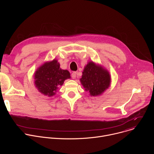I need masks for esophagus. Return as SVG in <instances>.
Returning a JSON list of instances; mask_svg holds the SVG:
<instances>
[{
	"instance_id": "34e87169",
	"label": "esophagus",
	"mask_w": 154,
	"mask_h": 154,
	"mask_svg": "<svg viewBox=\"0 0 154 154\" xmlns=\"http://www.w3.org/2000/svg\"><path fill=\"white\" fill-rule=\"evenodd\" d=\"M76 74H77V73H76L75 72H74L72 73L71 77H72V78L73 79H75L76 78Z\"/></svg>"
}]
</instances>
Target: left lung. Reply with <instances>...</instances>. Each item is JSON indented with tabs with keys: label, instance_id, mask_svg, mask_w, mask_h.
<instances>
[{
	"label": "left lung",
	"instance_id": "8db88e82",
	"mask_svg": "<svg viewBox=\"0 0 154 154\" xmlns=\"http://www.w3.org/2000/svg\"><path fill=\"white\" fill-rule=\"evenodd\" d=\"M80 81L85 91L95 97L102 94L109 87L111 76L100 64L91 61L85 65Z\"/></svg>",
	"mask_w": 154,
	"mask_h": 154
}]
</instances>
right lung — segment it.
<instances>
[{
    "mask_svg": "<svg viewBox=\"0 0 154 154\" xmlns=\"http://www.w3.org/2000/svg\"><path fill=\"white\" fill-rule=\"evenodd\" d=\"M60 66L58 60L54 59L43 63L36 70L34 83L42 94L48 97L54 96L64 80L71 78L69 72L62 69Z\"/></svg>",
    "mask_w": 154,
    "mask_h": 154,
    "instance_id": "obj_1",
    "label": "right lung"
}]
</instances>
